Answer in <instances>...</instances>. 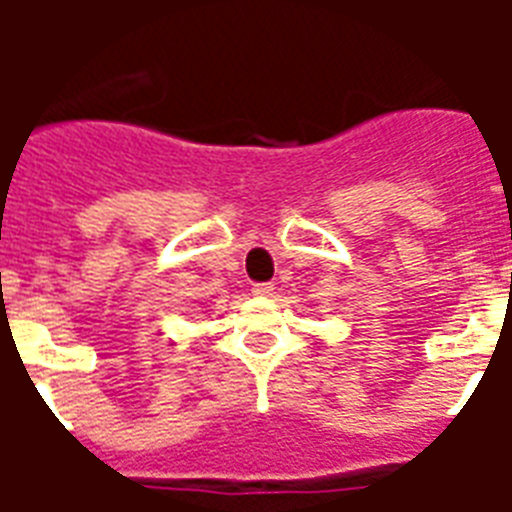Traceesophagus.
<instances>
[{
  "instance_id": "1",
  "label": "esophagus",
  "mask_w": 512,
  "mask_h": 512,
  "mask_svg": "<svg viewBox=\"0 0 512 512\" xmlns=\"http://www.w3.org/2000/svg\"><path fill=\"white\" fill-rule=\"evenodd\" d=\"M252 295L257 297L273 295V284H268V281H263V284H252Z\"/></svg>"
}]
</instances>
